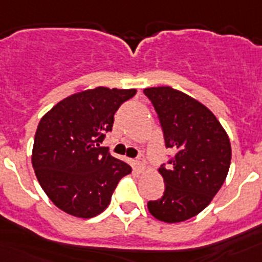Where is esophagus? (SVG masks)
Returning a JSON list of instances; mask_svg holds the SVG:
<instances>
[{
	"mask_svg": "<svg viewBox=\"0 0 262 262\" xmlns=\"http://www.w3.org/2000/svg\"><path fill=\"white\" fill-rule=\"evenodd\" d=\"M135 166L139 172H143L145 169V160L143 156H139L138 159H135Z\"/></svg>",
	"mask_w": 262,
	"mask_h": 262,
	"instance_id": "34e87169",
	"label": "esophagus"
}]
</instances>
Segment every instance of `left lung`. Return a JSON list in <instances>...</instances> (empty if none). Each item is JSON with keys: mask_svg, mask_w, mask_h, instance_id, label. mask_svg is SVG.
<instances>
[{"mask_svg": "<svg viewBox=\"0 0 262 262\" xmlns=\"http://www.w3.org/2000/svg\"><path fill=\"white\" fill-rule=\"evenodd\" d=\"M165 147L174 151L160 166L165 190L148 210L166 223L184 222L206 209L223 185L231 164V144L219 120L202 103L170 86L147 88Z\"/></svg>", "mask_w": 262, "mask_h": 262, "instance_id": "obj_1", "label": "left lung"}]
</instances>
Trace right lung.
Returning <instances> with one entry per match:
<instances>
[{
  "mask_svg": "<svg viewBox=\"0 0 262 262\" xmlns=\"http://www.w3.org/2000/svg\"><path fill=\"white\" fill-rule=\"evenodd\" d=\"M135 89L99 86L62 99L41 118L32 148V166L41 189L60 210L93 217L108 206L131 166L99 147L119 106Z\"/></svg>",
  "mask_w": 262,
  "mask_h": 262,
  "instance_id": "1",
  "label": "right lung"
}]
</instances>
